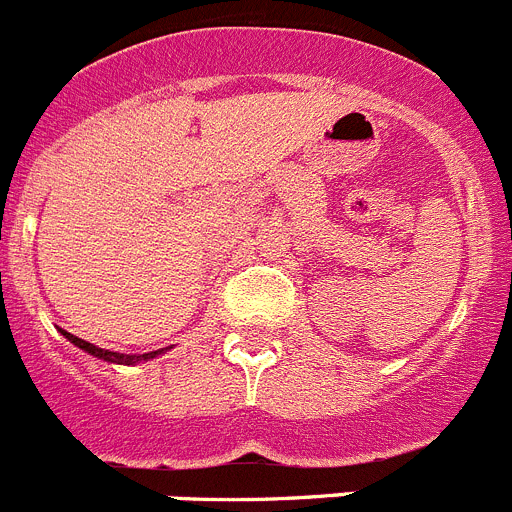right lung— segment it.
Masks as SVG:
<instances>
[{"label":"right lung","mask_w":512,"mask_h":512,"mask_svg":"<svg viewBox=\"0 0 512 512\" xmlns=\"http://www.w3.org/2000/svg\"><path fill=\"white\" fill-rule=\"evenodd\" d=\"M61 334L66 336L68 342H73V344H76V347L84 349V352L94 354V357H99V359H107V362H117V365H135V362H142V359H150V357H155V354H158V352H147V354H119V352H109V349L94 347V344L84 342V339H78V336L68 334V331H63V329H61Z\"/></svg>","instance_id":"add662e5"}]
</instances>
